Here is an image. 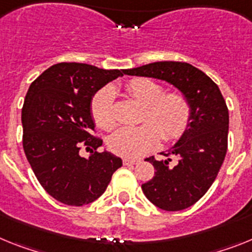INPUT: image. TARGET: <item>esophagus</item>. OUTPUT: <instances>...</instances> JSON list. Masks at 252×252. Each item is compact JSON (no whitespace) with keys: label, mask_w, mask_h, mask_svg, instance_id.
<instances>
[{"label":"esophagus","mask_w":252,"mask_h":252,"mask_svg":"<svg viewBox=\"0 0 252 252\" xmlns=\"http://www.w3.org/2000/svg\"><path fill=\"white\" fill-rule=\"evenodd\" d=\"M123 163L126 166H129V165H137V163H139V159H135V158H124L123 159Z\"/></svg>","instance_id":"34e87169"}]
</instances>
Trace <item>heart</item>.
Listing matches in <instances>:
<instances>
[{"label": "heart", "instance_id": "obj_1", "mask_svg": "<svg viewBox=\"0 0 252 252\" xmlns=\"http://www.w3.org/2000/svg\"><path fill=\"white\" fill-rule=\"evenodd\" d=\"M126 94L143 105L138 126H124L110 135L109 150L122 157L135 158L147 155L157 147L159 139L176 141L187 132L191 118L189 99L180 91H165L156 81L135 77L124 86ZM94 123L102 130L117 126L114 108V91L104 87L94 96L91 102Z\"/></svg>", "mask_w": 252, "mask_h": 252}]
</instances>
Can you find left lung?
Instances as JSON below:
<instances>
[{
  "instance_id": "left-lung-1",
  "label": "left lung",
  "mask_w": 252,
  "mask_h": 252,
  "mask_svg": "<svg viewBox=\"0 0 252 252\" xmlns=\"http://www.w3.org/2000/svg\"><path fill=\"white\" fill-rule=\"evenodd\" d=\"M124 73L165 80L189 99L191 118L187 132L163 153L165 159L148 157L155 176L142 184V190L151 203L163 211L191 207L212 187L226 157L229 119L224 97L204 72L185 62H155L126 69Z\"/></svg>"
}]
</instances>
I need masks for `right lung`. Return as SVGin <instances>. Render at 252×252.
Listing matches in <instances>:
<instances>
[{
    "mask_svg": "<svg viewBox=\"0 0 252 252\" xmlns=\"http://www.w3.org/2000/svg\"><path fill=\"white\" fill-rule=\"evenodd\" d=\"M124 72L62 62L43 72L28 90L21 113L24 152L43 189L63 204L93 203L123 165L119 157L96 151L102 139L96 135L91 100ZM82 148L92 153L89 159L80 156Z\"/></svg>",
    "mask_w": 252,
    "mask_h": 252,
    "instance_id": "right-lung-1",
    "label": "right lung"
}]
</instances>
